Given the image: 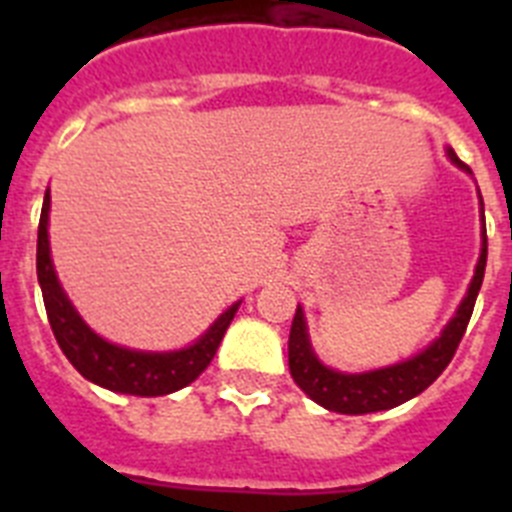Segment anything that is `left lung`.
Instances as JSON below:
<instances>
[{
	"label": "left lung",
	"instance_id": "1",
	"mask_svg": "<svg viewBox=\"0 0 512 512\" xmlns=\"http://www.w3.org/2000/svg\"><path fill=\"white\" fill-rule=\"evenodd\" d=\"M451 161L459 169L469 171L464 161H459L454 151H449ZM485 217V212H482ZM482 253H479V264L474 271V279L469 284L467 297L461 300L459 310H456L454 320L446 325L441 338L425 348L423 354L415 359L402 361V364L387 366V369H377V372L366 374H341L333 372L328 366L320 364L312 354L310 341H307L305 318H302V307H297L295 320H292V330H289V372L297 382L302 392L325 410L346 415H364L377 413V410H390L408 402L410 397L420 395L425 387H431L446 366L454 359L456 348H459L464 330H467L469 318L474 312V302H477L479 287L485 279L487 266V233H482Z\"/></svg>",
	"mask_w": 512,
	"mask_h": 512
}]
</instances>
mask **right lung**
I'll return each mask as SVG.
<instances>
[{
    "instance_id": "right-lung-1",
    "label": "right lung",
    "mask_w": 512,
    "mask_h": 512,
    "mask_svg": "<svg viewBox=\"0 0 512 512\" xmlns=\"http://www.w3.org/2000/svg\"><path fill=\"white\" fill-rule=\"evenodd\" d=\"M48 210H51V194L45 192L38 225V282L43 289L45 312H48L53 336L66 359L76 366V372L99 387L138 397L169 395L200 377L210 366L238 305L225 310L200 341L182 351L143 354V351L112 346L79 318L69 297L63 295L56 271H53L51 246H48Z\"/></svg>"
}]
</instances>
